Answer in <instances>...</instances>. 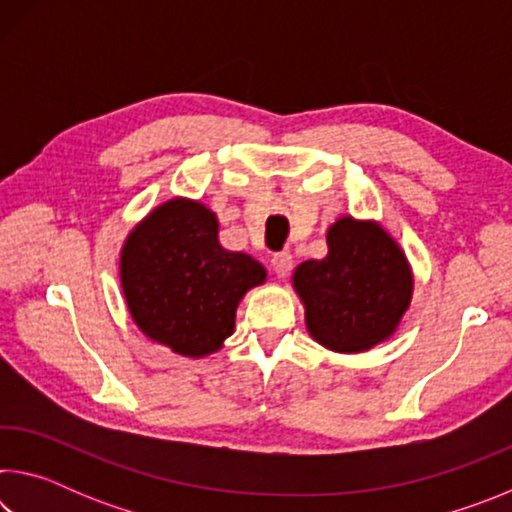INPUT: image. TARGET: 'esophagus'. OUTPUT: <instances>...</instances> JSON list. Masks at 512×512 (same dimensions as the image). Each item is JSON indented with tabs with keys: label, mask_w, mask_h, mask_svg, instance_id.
<instances>
[{
	"label": "esophagus",
	"mask_w": 512,
	"mask_h": 512,
	"mask_svg": "<svg viewBox=\"0 0 512 512\" xmlns=\"http://www.w3.org/2000/svg\"><path fill=\"white\" fill-rule=\"evenodd\" d=\"M291 266H293V257L289 253H277L271 259V268L277 277H287L291 273Z\"/></svg>",
	"instance_id": "esophagus-1"
}]
</instances>
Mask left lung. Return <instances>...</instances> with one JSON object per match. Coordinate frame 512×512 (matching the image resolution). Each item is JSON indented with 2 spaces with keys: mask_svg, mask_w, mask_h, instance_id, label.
<instances>
[{
  "mask_svg": "<svg viewBox=\"0 0 512 512\" xmlns=\"http://www.w3.org/2000/svg\"><path fill=\"white\" fill-rule=\"evenodd\" d=\"M305 325L318 345L359 354L400 329L413 300V268L375 219L339 216L327 228V255L293 271Z\"/></svg>",
  "mask_w": 512,
  "mask_h": 512,
  "instance_id": "obj_1",
  "label": "left lung"
}]
</instances>
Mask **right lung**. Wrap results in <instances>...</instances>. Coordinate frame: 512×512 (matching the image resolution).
Here are the masks:
<instances>
[{"label": "right lung", "instance_id": "1", "mask_svg": "<svg viewBox=\"0 0 512 512\" xmlns=\"http://www.w3.org/2000/svg\"><path fill=\"white\" fill-rule=\"evenodd\" d=\"M119 282L146 339L203 359L235 332L239 302L266 282V268L221 246L219 219L205 203L173 196L128 232Z\"/></svg>", "mask_w": 512, "mask_h": 512}]
</instances>
